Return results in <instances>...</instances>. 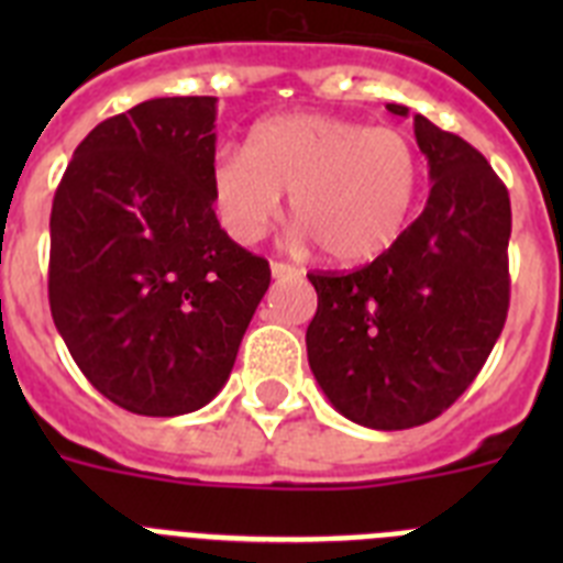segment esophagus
<instances>
[{
  "label": "esophagus",
  "instance_id": "esophagus-1",
  "mask_svg": "<svg viewBox=\"0 0 563 563\" xmlns=\"http://www.w3.org/2000/svg\"><path fill=\"white\" fill-rule=\"evenodd\" d=\"M271 273H273V278H292V276H298L296 267L287 265V262H271Z\"/></svg>",
  "mask_w": 563,
  "mask_h": 563
}]
</instances>
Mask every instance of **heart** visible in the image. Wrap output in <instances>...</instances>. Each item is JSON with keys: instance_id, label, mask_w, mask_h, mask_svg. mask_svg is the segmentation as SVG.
I'll use <instances>...</instances> for the list:
<instances>
[{"instance_id": "b5f03b06", "label": "heart", "mask_w": 563, "mask_h": 563, "mask_svg": "<svg viewBox=\"0 0 563 563\" xmlns=\"http://www.w3.org/2000/svg\"><path fill=\"white\" fill-rule=\"evenodd\" d=\"M211 200L222 228L253 245L290 194L292 220L338 265H363L395 245L420 197L422 163L400 129L324 112L256 123L245 152L213 154Z\"/></svg>"}]
</instances>
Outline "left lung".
<instances>
[{
    "label": "left lung",
    "mask_w": 563,
    "mask_h": 563,
    "mask_svg": "<svg viewBox=\"0 0 563 563\" xmlns=\"http://www.w3.org/2000/svg\"><path fill=\"white\" fill-rule=\"evenodd\" d=\"M409 118V107L389 103ZM429 161L422 213L352 273H310L307 361L346 420L377 431L434 420L474 383L510 305V197L471 143L415 114Z\"/></svg>",
    "instance_id": "obj_1"
}]
</instances>
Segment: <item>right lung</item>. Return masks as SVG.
Instances as JSON below:
<instances>
[{
    "label": "right lung",
    "mask_w": 563,
    "mask_h": 563,
    "mask_svg": "<svg viewBox=\"0 0 563 563\" xmlns=\"http://www.w3.org/2000/svg\"><path fill=\"white\" fill-rule=\"evenodd\" d=\"M217 98H152L78 143L49 213V312L103 397L177 417L220 395L271 287L211 200Z\"/></svg>",
    "instance_id": "add662e5"
}]
</instances>
